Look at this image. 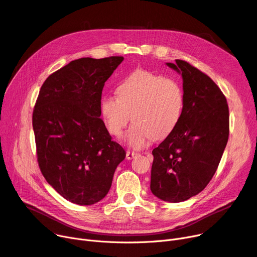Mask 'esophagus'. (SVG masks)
Masks as SVG:
<instances>
[{"instance_id":"34e87169","label":"esophagus","mask_w":257,"mask_h":257,"mask_svg":"<svg viewBox=\"0 0 257 257\" xmlns=\"http://www.w3.org/2000/svg\"><path fill=\"white\" fill-rule=\"evenodd\" d=\"M136 155H137V154H135V153H133V152L127 151V153H126V159H127V160H132Z\"/></svg>"}]
</instances>
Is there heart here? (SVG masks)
Wrapping results in <instances>:
<instances>
[{
  "label": "heart",
  "instance_id": "obj_1",
  "mask_svg": "<svg viewBox=\"0 0 257 257\" xmlns=\"http://www.w3.org/2000/svg\"><path fill=\"white\" fill-rule=\"evenodd\" d=\"M117 94L101 97L100 115L109 134L116 137L123 135L131 115L133 124L125 140L134 150L168 137L184 111L185 95L180 83L146 70L128 75L118 85Z\"/></svg>",
  "mask_w": 257,
  "mask_h": 257
}]
</instances>
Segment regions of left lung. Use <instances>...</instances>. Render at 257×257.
Masks as SVG:
<instances>
[{
  "label": "left lung",
  "mask_w": 257,
  "mask_h": 257,
  "mask_svg": "<svg viewBox=\"0 0 257 257\" xmlns=\"http://www.w3.org/2000/svg\"><path fill=\"white\" fill-rule=\"evenodd\" d=\"M167 65L182 75L185 104L176 129L153 151L151 190L164 201L181 202L212 179L229 138V106L205 73L183 60Z\"/></svg>",
  "instance_id": "left-lung-1"
}]
</instances>
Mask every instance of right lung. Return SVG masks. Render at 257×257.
<instances>
[{
    "mask_svg": "<svg viewBox=\"0 0 257 257\" xmlns=\"http://www.w3.org/2000/svg\"><path fill=\"white\" fill-rule=\"evenodd\" d=\"M123 60L115 56L72 61L46 79L36 99L32 127L41 172L73 203L101 200L126 157L99 118L104 82Z\"/></svg>",
    "mask_w": 257,
    "mask_h": 257,
    "instance_id": "right-lung-1",
    "label": "right lung"
}]
</instances>
